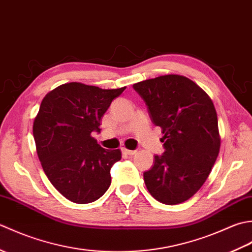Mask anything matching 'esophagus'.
<instances>
[{
    "instance_id": "1",
    "label": "esophagus",
    "mask_w": 252,
    "mask_h": 252,
    "mask_svg": "<svg viewBox=\"0 0 252 252\" xmlns=\"http://www.w3.org/2000/svg\"><path fill=\"white\" fill-rule=\"evenodd\" d=\"M122 153L125 155H129V156H132V155H135L136 154V151H130V149H126L123 147L122 148Z\"/></svg>"
}]
</instances>
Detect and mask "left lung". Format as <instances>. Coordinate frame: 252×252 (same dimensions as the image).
<instances>
[{"label":"left lung","mask_w":252,"mask_h":252,"mask_svg":"<svg viewBox=\"0 0 252 252\" xmlns=\"http://www.w3.org/2000/svg\"><path fill=\"white\" fill-rule=\"evenodd\" d=\"M155 126L162 130L164 153L156 155L144 181L155 199L178 205L199 190L220 152L218 116L199 85L180 74L133 84Z\"/></svg>","instance_id":"1"}]
</instances>
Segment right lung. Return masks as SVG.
Wrapping results in <instances>:
<instances>
[{"label":"right lung","mask_w":252,"mask_h":252,"mask_svg":"<svg viewBox=\"0 0 252 252\" xmlns=\"http://www.w3.org/2000/svg\"><path fill=\"white\" fill-rule=\"evenodd\" d=\"M125 90L70 82L42 100L33 122L37 157L53 186L72 202H93L109 189L121 152L103 148L91 134L100 132L101 117Z\"/></svg>","instance_id":"obj_1"}]
</instances>
